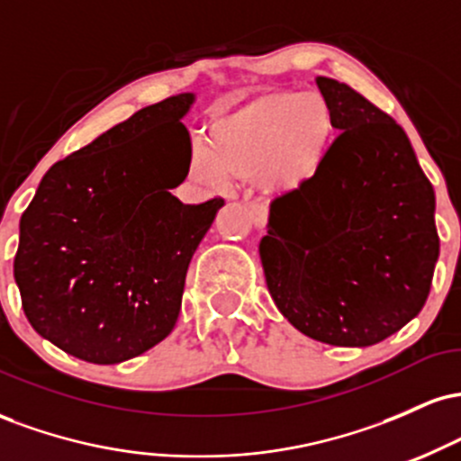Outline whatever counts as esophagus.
Returning <instances> with one entry per match:
<instances>
[{
  "mask_svg": "<svg viewBox=\"0 0 461 461\" xmlns=\"http://www.w3.org/2000/svg\"><path fill=\"white\" fill-rule=\"evenodd\" d=\"M251 221L256 227H264L268 221V210L264 208V205L251 203Z\"/></svg>",
  "mask_w": 461,
  "mask_h": 461,
  "instance_id": "1",
  "label": "esophagus"
}]
</instances>
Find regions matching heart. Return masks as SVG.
Here are the masks:
<instances>
[{
  "mask_svg": "<svg viewBox=\"0 0 461 461\" xmlns=\"http://www.w3.org/2000/svg\"><path fill=\"white\" fill-rule=\"evenodd\" d=\"M336 113L319 93L277 88L216 114L210 145L193 147L188 173L205 186L251 177L264 194L293 197L321 176L336 140Z\"/></svg>",
  "mask_w": 461,
  "mask_h": 461,
  "instance_id": "b5f03b06",
  "label": "heart"
}]
</instances>
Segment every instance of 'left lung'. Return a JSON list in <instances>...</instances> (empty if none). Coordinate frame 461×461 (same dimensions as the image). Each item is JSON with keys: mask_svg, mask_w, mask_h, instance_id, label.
<instances>
[{"mask_svg": "<svg viewBox=\"0 0 461 461\" xmlns=\"http://www.w3.org/2000/svg\"><path fill=\"white\" fill-rule=\"evenodd\" d=\"M340 136L321 176L271 203L260 260L277 310L333 347H370L425 305L440 256L436 193L399 123L316 77Z\"/></svg>", "mask_w": 461, "mask_h": 461, "instance_id": "left-lung-1", "label": "left lung"}]
</instances>
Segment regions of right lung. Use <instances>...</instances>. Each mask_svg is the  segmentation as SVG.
Listing matches in <instances>:
<instances>
[{"mask_svg": "<svg viewBox=\"0 0 461 461\" xmlns=\"http://www.w3.org/2000/svg\"><path fill=\"white\" fill-rule=\"evenodd\" d=\"M182 93L56 162L19 223L14 282L36 333L68 356L119 364L176 327L188 264L223 199L186 205Z\"/></svg>", "mask_w": 461, "mask_h": 461, "instance_id": "right-lung-1", "label": "right lung"}]
</instances>
